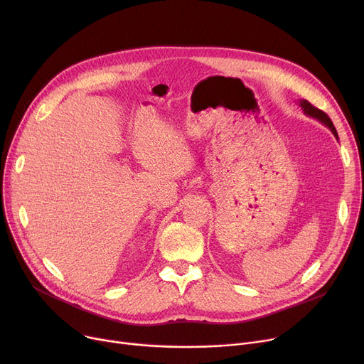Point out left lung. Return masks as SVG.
<instances>
[{
	"label": "left lung",
	"mask_w": 364,
	"mask_h": 364,
	"mask_svg": "<svg viewBox=\"0 0 364 364\" xmlns=\"http://www.w3.org/2000/svg\"><path fill=\"white\" fill-rule=\"evenodd\" d=\"M298 103H299V106H301V109H302V112H304L305 114H309V117H311V118L320 121L323 125H326V127L332 131L333 136L338 139V132H336V129H335V127H333V122L331 121V118L328 117L326 113H324V112L320 110V109H317V107H314V106H313L310 102H307V100H299Z\"/></svg>",
	"instance_id": "8db88e82"
}]
</instances>
